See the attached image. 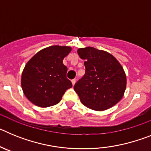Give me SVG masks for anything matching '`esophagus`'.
<instances>
[{"label": "esophagus", "instance_id": "1", "mask_svg": "<svg viewBox=\"0 0 151 151\" xmlns=\"http://www.w3.org/2000/svg\"><path fill=\"white\" fill-rule=\"evenodd\" d=\"M76 79H73V80H72V83H73V85H74L75 84H76Z\"/></svg>", "mask_w": 151, "mask_h": 151}]
</instances>
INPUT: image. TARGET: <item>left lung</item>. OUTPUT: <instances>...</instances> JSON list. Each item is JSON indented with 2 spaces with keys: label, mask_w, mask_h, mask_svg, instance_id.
Wrapping results in <instances>:
<instances>
[{
  "label": "left lung",
  "mask_w": 151,
  "mask_h": 151,
  "mask_svg": "<svg viewBox=\"0 0 151 151\" xmlns=\"http://www.w3.org/2000/svg\"><path fill=\"white\" fill-rule=\"evenodd\" d=\"M78 54L85 60V73L74 85L82 104L97 111L107 110L123 97L126 76L123 68L112 54L87 47Z\"/></svg>",
  "instance_id": "1"
}]
</instances>
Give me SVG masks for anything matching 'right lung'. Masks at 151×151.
I'll return each instance as SVG.
<instances>
[{
    "label": "right lung",
    "instance_id": "right-lung-1",
    "mask_svg": "<svg viewBox=\"0 0 151 151\" xmlns=\"http://www.w3.org/2000/svg\"><path fill=\"white\" fill-rule=\"evenodd\" d=\"M70 51V47L54 45L40 50L27 63L21 85L29 101L41 107L54 106L61 101L65 91L73 86L66 78L67 67L63 63Z\"/></svg>",
    "mask_w": 151,
    "mask_h": 151
}]
</instances>
